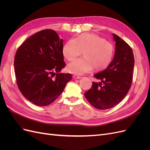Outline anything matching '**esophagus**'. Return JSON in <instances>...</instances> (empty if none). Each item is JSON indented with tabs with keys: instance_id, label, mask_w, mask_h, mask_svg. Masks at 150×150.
I'll return each mask as SVG.
<instances>
[{
	"instance_id": "34e87169",
	"label": "esophagus",
	"mask_w": 150,
	"mask_h": 150,
	"mask_svg": "<svg viewBox=\"0 0 150 150\" xmlns=\"http://www.w3.org/2000/svg\"><path fill=\"white\" fill-rule=\"evenodd\" d=\"M72 77H73V78H74V79H81V76H77V75H73L72 76Z\"/></svg>"
}]
</instances>
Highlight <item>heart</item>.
<instances>
[{"mask_svg":"<svg viewBox=\"0 0 150 150\" xmlns=\"http://www.w3.org/2000/svg\"><path fill=\"white\" fill-rule=\"evenodd\" d=\"M82 51L84 57L69 63L67 66L68 72L83 75L93 68L96 71L104 70L111 64L115 49L105 39L92 33H84L75 39H69L62 48L63 56L69 61L74 60Z\"/></svg>","mask_w":150,"mask_h":150,"instance_id":"obj_1","label":"heart"}]
</instances>
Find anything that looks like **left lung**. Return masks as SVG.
<instances>
[{
    "mask_svg": "<svg viewBox=\"0 0 150 150\" xmlns=\"http://www.w3.org/2000/svg\"><path fill=\"white\" fill-rule=\"evenodd\" d=\"M116 42L115 52L111 64L94 76L101 81L93 83L84 96L98 110H104L119 104L129 91L133 79L134 59L132 49L118 35L112 34Z\"/></svg>",
    "mask_w": 150,
    "mask_h": 150,
    "instance_id": "obj_1",
    "label": "left lung"
}]
</instances>
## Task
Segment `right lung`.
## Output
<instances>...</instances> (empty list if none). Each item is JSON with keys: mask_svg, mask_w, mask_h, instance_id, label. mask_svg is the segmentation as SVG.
<instances>
[{"mask_svg": "<svg viewBox=\"0 0 150 150\" xmlns=\"http://www.w3.org/2000/svg\"><path fill=\"white\" fill-rule=\"evenodd\" d=\"M62 48L63 40L56 32L45 29L30 36L17 49L14 69L18 88L35 105L53 103L72 79L71 74L59 72L66 66Z\"/></svg>", "mask_w": 150, "mask_h": 150, "instance_id": "obj_1", "label": "right lung"}]
</instances>
